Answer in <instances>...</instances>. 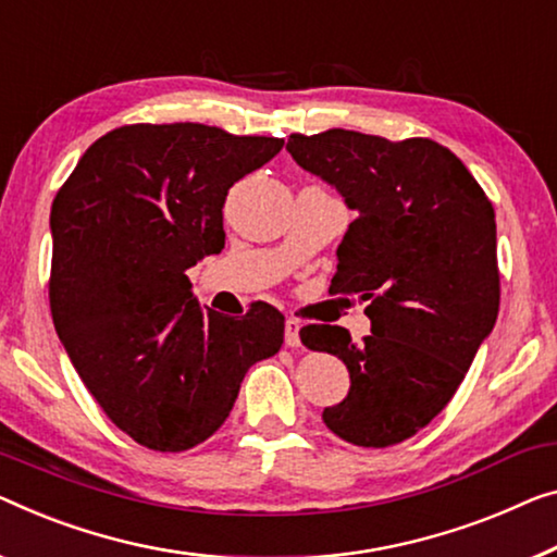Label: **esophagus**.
Wrapping results in <instances>:
<instances>
[{
    "mask_svg": "<svg viewBox=\"0 0 557 557\" xmlns=\"http://www.w3.org/2000/svg\"><path fill=\"white\" fill-rule=\"evenodd\" d=\"M285 345L287 347H300V322H297V320L285 322Z\"/></svg>",
    "mask_w": 557,
    "mask_h": 557,
    "instance_id": "1",
    "label": "esophagus"
}]
</instances>
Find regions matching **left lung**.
Returning <instances> with one entry per match:
<instances>
[{
	"instance_id": "8db88e82",
	"label": "left lung",
	"mask_w": 557,
	"mask_h": 557,
	"mask_svg": "<svg viewBox=\"0 0 557 557\" xmlns=\"http://www.w3.org/2000/svg\"><path fill=\"white\" fill-rule=\"evenodd\" d=\"M287 152L358 212L337 247L330 293L360 295L372 335L300 330L337 355L350 393L322 412L337 437L387 447L412 437L460 387L500 307L493 202L450 149L352 129L289 135Z\"/></svg>"
}]
</instances>
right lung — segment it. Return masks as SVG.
I'll return each mask as SVG.
<instances>
[{
	"label": "right lung",
	"mask_w": 557,
	"mask_h": 557,
	"mask_svg": "<svg viewBox=\"0 0 557 557\" xmlns=\"http://www.w3.org/2000/svg\"><path fill=\"white\" fill-rule=\"evenodd\" d=\"M282 145L197 122L124 124L54 197V330L107 418L149 450L182 453L218 433L245 372L282 347L275 307L202 312L185 275L225 247L227 189Z\"/></svg>",
	"instance_id": "add662e5"
}]
</instances>
